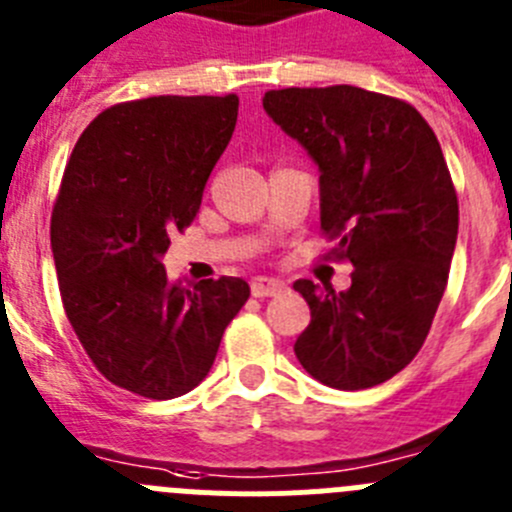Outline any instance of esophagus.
I'll return each mask as SVG.
<instances>
[{"instance_id": "esophagus-1", "label": "esophagus", "mask_w": 512, "mask_h": 512, "mask_svg": "<svg viewBox=\"0 0 512 512\" xmlns=\"http://www.w3.org/2000/svg\"><path fill=\"white\" fill-rule=\"evenodd\" d=\"M284 289H287V284H284V281L269 279V276H256V279L251 281V294L259 299L274 297V294L284 292Z\"/></svg>"}]
</instances>
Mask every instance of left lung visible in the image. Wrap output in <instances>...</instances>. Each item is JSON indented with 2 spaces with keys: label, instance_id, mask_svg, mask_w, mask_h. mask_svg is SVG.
<instances>
[{
  "label": "left lung",
  "instance_id": "left-lung-1",
  "mask_svg": "<svg viewBox=\"0 0 512 512\" xmlns=\"http://www.w3.org/2000/svg\"><path fill=\"white\" fill-rule=\"evenodd\" d=\"M264 109L320 167V228L355 269L345 292L294 281L312 309L294 353L330 388L378 386L416 358L447 289L459 203L437 134L355 86L266 91Z\"/></svg>",
  "mask_w": 512,
  "mask_h": 512
}]
</instances>
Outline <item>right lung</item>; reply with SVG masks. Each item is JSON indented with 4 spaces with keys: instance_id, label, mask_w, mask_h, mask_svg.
Instances as JSON below:
<instances>
[{
    "instance_id": "1",
    "label": "right lung",
    "mask_w": 512,
    "mask_h": 512,
    "mask_svg": "<svg viewBox=\"0 0 512 512\" xmlns=\"http://www.w3.org/2000/svg\"><path fill=\"white\" fill-rule=\"evenodd\" d=\"M236 119V93L116 103L65 164L50 218L65 317L98 373L137 396L198 386L251 297L236 276L182 287L159 261L198 215Z\"/></svg>"
}]
</instances>
